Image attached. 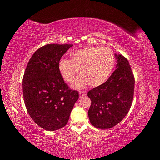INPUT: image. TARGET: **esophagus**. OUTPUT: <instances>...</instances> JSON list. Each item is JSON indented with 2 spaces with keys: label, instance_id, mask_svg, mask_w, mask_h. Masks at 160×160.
<instances>
[{
  "label": "esophagus",
  "instance_id": "obj_1",
  "mask_svg": "<svg viewBox=\"0 0 160 160\" xmlns=\"http://www.w3.org/2000/svg\"><path fill=\"white\" fill-rule=\"evenodd\" d=\"M79 94H80V98H82V97H84V96H86V93H85V92H84V91H80Z\"/></svg>",
  "mask_w": 160,
  "mask_h": 160
}]
</instances>
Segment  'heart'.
Listing matches in <instances>:
<instances>
[{
    "label": "heart",
    "instance_id": "b5f03b06",
    "mask_svg": "<svg viewBox=\"0 0 160 160\" xmlns=\"http://www.w3.org/2000/svg\"><path fill=\"white\" fill-rule=\"evenodd\" d=\"M115 64L113 52L107 47H84L71 54V59H62L58 69L63 80L73 82L78 71L81 73L74 81V89H83L88 84L92 87L103 84L110 77Z\"/></svg>",
    "mask_w": 160,
    "mask_h": 160
}]
</instances>
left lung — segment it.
<instances>
[{
	"label": "left lung",
	"instance_id": "8db88e82",
	"mask_svg": "<svg viewBox=\"0 0 160 160\" xmlns=\"http://www.w3.org/2000/svg\"><path fill=\"white\" fill-rule=\"evenodd\" d=\"M116 69L102 85L90 90L87 96L91 104L88 111L95 127H113L127 115L133 99L135 79L128 60L115 53Z\"/></svg>",
	"mask_w": 160,
	"mask_h": 160
}]
</instances>
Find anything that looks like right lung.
Listing matches in <instances>:
<instances>
[{
  "label": "right lung",
  "instance_id": "right-lung-1",
  "mask_svg": "<svg viewBox=\"0 0 160 160\" xmlns=\"http://www.w3.org/2000/svg\"><path fill=\"white\" fill-rule=\"evenodd\" d=\"M73 45L49 44L33 54L22 79L27 110L32 120L47 131H56L67 123L78 91L70 89L60 76V60Z\"/></svg>",
  "mask_w": 160,
  "mask_h": 160
}]
</instances>
